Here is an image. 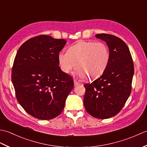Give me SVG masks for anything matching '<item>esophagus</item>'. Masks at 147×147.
Returning a JSON list of instances; mask_svg holds the SVG:
<instances>
[{
  "label": "esophagus",
  "mask_w": 147,
  "mask_h": 147,
  "mask_svg": "<svg viewBox=\"0 0 147 147\" xmlns=\"http://www.w3.org/2000/svg\"><path fill=\"white\" fill-rule=\"evenodd\" d=\"M74 86H75L80 85V83L78 82L76 80H74Z\"/></svg>",
  "instance_id": "34e87169"
}]
</instances>
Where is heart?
Returning <instances> with one entry per match:
<instances>
[{
	"label": "heart",
	"mask_w": 147,
	"mask_h": 147,
	"mask_svg": "<svg viewBox=\"0 0 147 147\" xmlns=\"http://www.w3.org/2000/svg\"><path fill=\"white\" fill-rule=\"evenodd\" d=\"M110 57V52L105 43L80 41L69 47L67 52H59L57 61L64 73H69L76 66V75L80 78L86 76L88 79L93 80L104 73Z\"/></svg>",
	"instance_id": "1"
}]
</instances>
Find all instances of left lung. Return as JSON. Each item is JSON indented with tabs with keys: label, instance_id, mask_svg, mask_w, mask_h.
Returning a JSON list of instances; mask_svg holds the SVG:
<instances>
[{
	"label": "left lung",
	"instance_id": "8db88e82",
	"mask_svg": "<svg viewBox=\"0 0 147 147\" xmlns=\"http://www.w3.org/2000/svg\"><path fill=\"white\" fill-rule=\"evenodd\" d=\"M95 36L107 43L111 57L102 75L84 85L86 92L83 103L88 114L104 119L117 114L129 98L134 65L128 47L123 40L105 33Z\"/></svg>",
	"mask_w": 147,
	"mask_h": 147
}]
</instances>
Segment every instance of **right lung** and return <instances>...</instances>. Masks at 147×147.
I'll use <instances>...</instances> for the list:
<instances>
[{
	"instance_id": "right-lung-1",
	"label": "right lung",
	"mask_w": 147,
	"mask_h": 147,
	"mask_svg": "<svg viewBox=\"0 0 147 147\" xmlns=\"http://www.w3.org/2000/svg\"><path fill=\"white\" fill-rule=\"evenodd\" d=\"M66 42L40 35L28 40L17 52L12 82L18 102L34 117L49 120L58 116L73 88V78L61 70L57 61Z\"/></svg>"
}]
</instances>
